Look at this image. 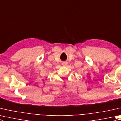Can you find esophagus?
<instances>
[{
	"label": "esophagus",
	"mask_w": 121,
	"mask_h": 121,
	"mask_svg": "<svg viewBox=\"0 0 121 121\" xmlns=\"http://www.w3.org/2000/svg\"><path fill=\"white\" fill-rule=\"evenodd\" d=\"M62 65H63V66H67L68 65V62H66V61H65V62H63L62 63Z\"/></svg>",
	"instance_id": "1"
}]
</instances>
